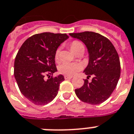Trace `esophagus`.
Instances as JSON below:
<instances>
[{"label": "esophagus", "mask_w": 134, "mask_h": 134, "mask_svg": "<svg viewBox=\"0 0 134 134\" xmlns=\"http://www.w3.org/2000/svg\"><path fill=\"white\" fill-rule=\"evenodd\" d=\"M64 78L65 79H72V77H70V76H66V75H65Z\"/></svg>", "instance_id": "esophagus-1"}]
</instances>
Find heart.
<instances>
[{"mask_svg": "<svg viewBox=\"0 0 134 134\" xmlns=\"http://www.w3.org/2000/svg\"><path fill=\"white\" fill-rule=\"evenodd\" d=\"M83 44L79 41L74 40L70 44V48L72 52L75 53L77 49L82 46ZM55 59L56 62L59 59V50H57L55 52ZM82 69V66L79 63H63L59 66V72L62 75L66 76H73Z\"/></svg>", "mask_w": 134, "mask_h": 134, "instance_id": "1", "label": "heart"}]
</instances>
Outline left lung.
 I'll return each instance as SVG.
<instances>
[{"instance_id":"obj_1","label":"left lung","mask_w":134,"mask_h":134,"mask_svg":"<svg viewBox=\"0 0 134 134\" xmlns=\"http://www.w3.org/2000/svg\"><path fill=\"white\" fill-rule=\"evenodd\" d=\"M69 35L83 42L88 48L89 62L83 72L88 75L87 79L93 75L90 82L84 79V84L75 89V94L83 102L100 104L110 97L120 78L118 53L107 37L97 33L85 31Z\"/></svg>"}]
</instances>
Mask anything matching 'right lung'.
I'll use <instances>...</instances> for the list:
<instances>
[{
  "label": "right lung",
  "instance_id": "add662e5",
  "mask_svg": "<svg viewBox=\"0 0 134 134\" xmlns=\"http://www.w3.org/2000/svg\"><path fill=\"white\" fill-rule=\"evenodd\" d=\"M68 38L66 34H35L29 37L18 52L14 77L21 93L34 104H48L57 96L64 77L62 75L55 77L51 75L57 72L55 52Z\"/></svg>",
  "mask_w": 134,
  "mask_h": 134
}]
</instances>
